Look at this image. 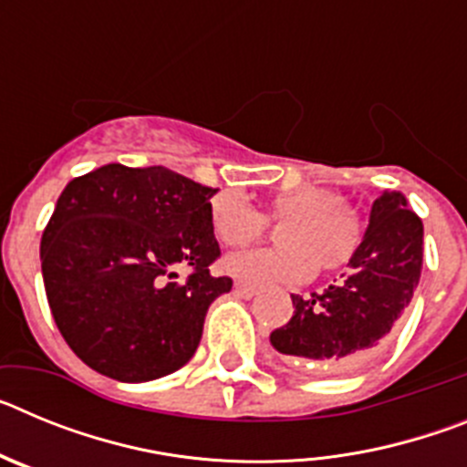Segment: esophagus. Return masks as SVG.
Instances as JSON below:
<instances>
[{
  "instance_id": "obj_1",
  "label": "esophagus",
  "mask_w": 467,
  "mask_h": 467,
  "mask_svg": "<svg viewBox=\"0 0 467 467\" xmlns=\"http://www.w3.org/2000/svg\"><path fill=\"white\" fill-rule=\"evenodd\" d=\"M234 287H236V292L241 296H245V299H250V296H254L259 292L257 285H250V283H243V280H236L234 283Z\"/></svg>"
}]
</instances>
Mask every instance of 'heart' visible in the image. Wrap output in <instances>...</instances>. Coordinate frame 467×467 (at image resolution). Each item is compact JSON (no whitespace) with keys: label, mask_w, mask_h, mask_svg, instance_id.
Masks as SVG:
<instances>
[{"label":"heart","mask_w":467,"mask_h":467,"mask_svg":"<svg viewBox=\"0 0 467 467\" xmlns=\"http://www.w3.org/2000/svg\"><path fill=\"white\" fill-rule=\"evenodd\" d=\"M210 226L226 247H247L262 241L269 224L278 227L280 247L269 253L234 254L224 269L238 278L301 280L346 269L365 238V222L358 208L329 187L283 189L269 198L262 213L247 205L238 193H217L210 201Z\"/></svg>","instance_id":"1"}]
</instances>
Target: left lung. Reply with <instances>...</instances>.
I'll use <instances>...</instances> for the list:
<instances>
[{
    "instance_id": "obj_1",
    "label": "left lung",
    "mask_w": 467,
    "mask_h": 467,
    "mask_svg": "<svg viewBox=\"0 0 467 467\" xmlns=\"http://www.w3.org/2000/svg\"><path fill=\"white\" fill-rule=\"evenodd\" d=\"M423 264V224L400 192L374 201L369 226L344 280L292 295L295 316L271 332L283 356L341 374L377 356L414 296Z\"/></svg>"
}]
</instances>
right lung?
<instances>
[{
  "instance_id": "right-lung-1",
  "label": "right lung",
  "mask_w": 467,
  "mask_h": 467,
  "mask_svg": "<svg viewBox=\"0 0 467 467\" xmlns=\"http://www.w3.org/2000/svg\"><path fill=\"white\" fill-rule=\"evenodd\" d=\"M203 187L163 166L109 163L74 177L41 236L57 329L90 369L126 383L172 374L196 353L208 306L231 290ZM192 274L177 284L174 269Z\"/></svg>"
}]
</instances>
